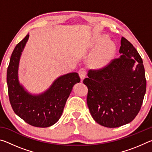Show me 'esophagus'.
I'll return each instance as SVG.
<instances>
[{
	"label": "esophagus",
	"mask_w": 152,
	"mask_h": 152,
	"mask_svg": "<svg viewBox=\"0 0 152 152\" xmlns=\"http://www.w3.org/2000/svg\"><path fill=\"white\" fill-rule=\"evenodd\" d=\"M78 74H79L80 77V78H81V81H82L84 80V78H85V76L86 75V70L85 68H82L79 70Z\"/></svg>",
	"instance_id": "34e87169"
}]
</instances>
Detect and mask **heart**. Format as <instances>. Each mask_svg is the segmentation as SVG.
<instances>
[{"label": "heart", "mask_w": 152, "mask_h": 152, "mask_svg": "<svg viewBox=\"0 0 152 152\" xmlns=\"http://www.w3.org/2000/svg\"><path fill=\"white\" fill-rule=\"evenodd\" d=\"M96 45H101L96 53L92 56L91 64L95 68H102L109 64L116 52V47L107 37H99L96 40Z\"/></svg>", "instance_id": "b5f03b06"}]
</instances>
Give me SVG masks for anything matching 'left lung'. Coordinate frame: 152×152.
<instances>
[{
  "label": "left lung",
  "mask_w": 152,
  "mask_h": 152,
  "mask_svg": "<svg viewBox=\"0 0 152 152\" xmlns=\"http://www.w3.org/2000/svg\"><path fill=\"white\" fill-rule=\"evenodd\" d=\"M119 53L107 66L88 70L83 82L88 87L87 104L92 118L115 128L137 116L146 91L143 60L132 43L122 37Z\"/></svg>",
  "instance_id": "left-lung-1"
}]
</instances>
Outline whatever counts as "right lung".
Segmentation results:
<instances>
[{"mask_svg":"<svg viewBox=\"0 0 152 152\" xmlns=\"http://www.w3.org/2000/svg\"><path fill=\"white\" fill-rule=\"evenodd\" d=\"M29 34L15 46L7 69V81L10 103L14 112L32 126L48 127L60 119L74 84L80 82L78 73L67 74L58 78L47 91L33 96L25 91L18 80L20 54Z\"/></svg>","mask_w":152,"mask_h":152,"instance_id":"right-lung-1","label":"right lung"}]
</instances>
